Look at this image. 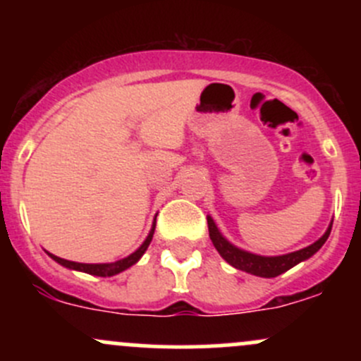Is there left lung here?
Listing matches in <instances>:
<instances>
[{"label":"left lung","mask_w":361,"mask_h":361,"mask_svg":"<svg viewBox=\"0 0 361 361\" xmlns=\"http://www.w3.org/2000/svg\"><path fill=\"white\" fill-rule=\"evenodd\" d=\"M207 228H209V238L213 241L214 248H216L218 253L221 255L224 260H227L232 267L239 269V271L250 272L253 276H260V278H276V276L283 274L288 269L295 267L300 262L307 260L309 257L316 253L325 241L329 239L330 232H332V224L329 225L325 234L318 239L316 243H312L307 248H302L298 251H293V253L281 255V257H262V255L250 253V251L239 250L238 246L231 245L224 235L218 231L216 224L213 221V218L207 216Z\"/></svg>","instance_id":"1"}]
</instances>
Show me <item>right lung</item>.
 <instances>
[{
  "label": "right lung",
  "instance_id": "right-lung-1",
  "mask_svg": "<svg viewBox=\"0 0 361 361\" xmlns=\"http://www.w3.org/2000/svg\"><path fill=\"white\" fill-rule=\"evenodd\" d=\"M154 232H155V221H154V225H152L150 234H148V238L145 239L143 245L134 251V253H130L129 257L122 258V260L113 262V264H78V262L64 260V258L56 257V255H52V253H49V255H50V258H54V260L57 262V264L64 265V267L71 269V271H82V272H87V274L101 276V278H110V276H115V274H118V272L129 269L130 265H134L141 257H143V253L147 251L148 246H150L152 238H154Z\"/></svg>",
  "mask_w": 361,
  "mask_h": 361
}]
</instances>
